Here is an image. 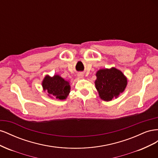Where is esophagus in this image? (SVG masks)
<instances>
[{
    "instance_id": "1",
    "label": "esophagus",
    "mask_w": 158,
    "mask_h": 158,
    "mask_svg": "<svg viewBox=\"0 0 158 158\" xmlns=\"http://www.w3.org/2000/svg\"><path fill=\"white\" fill-rule=\"evenodd\" d=\"M78 78H82L83 76H84V75H83L82 73H80V74H78Z\"/></svg>"
}]
</instances>
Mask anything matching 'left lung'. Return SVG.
I'll return each mask as SVG.
<instances>
[{
	"label": "left lung",
	"instance_id": "8db88e82",
	"mask_svg": "<svg viewBox=\"0 0 158 158\" xmlns=\"http://www.w3.org/2000/svg\"><path fill=\"white\" fill-rule=\"evenodd\" d=\"M95 88L99 97L104 101L117 98L125 90L127 80L122 72L115 68L101 69L97 72Z\"/></svg>",
	"mask_w": 158,
	"mask_h": 158
}]
</instances>
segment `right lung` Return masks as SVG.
Masks as SVG:
<instances>
[{"mask_svg": "<svg viewBox=\"0 0 158 158\" xmlns=\"http://www.w3.org/2000/svg\"><path fill=\"white\" fill-rule=\"evenodd\" d=\"M42 85L44 90H47L49 95L60 100L65 99L70 93V86L69 82L58 75H55L52 78L46 76Z\"/></svg>", "mask_w": 158, "mask_h": 158, "instance_id": "right-lung-1", "label": "right lung"}]
</instances>
